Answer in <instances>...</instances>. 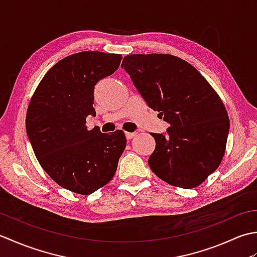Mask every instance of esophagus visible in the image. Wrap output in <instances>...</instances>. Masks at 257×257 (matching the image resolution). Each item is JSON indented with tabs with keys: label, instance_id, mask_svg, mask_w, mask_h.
I'll return each mask as SVG.
<instances>
[{
	"label": "esophagus",
	"instance_id": "esophagus-1",
	"mask_svg": "<svg viewBox=\"0 0 257 257\" xmlns=\"http://www.w3.org/2000/svg\"><path fill=\"white\" fill-rule=\"evenodd\" d=\"M124 135H125V138H127L128 140L133 139V138L135 137V136H136V134H135V133H125Z\"/></svg>",
	"mask_w": 257,
	"mask_h": 257
}]
</instances>
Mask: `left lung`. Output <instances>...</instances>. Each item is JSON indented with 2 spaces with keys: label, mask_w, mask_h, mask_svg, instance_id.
Here are the masks:
<instances>
[{
  "label": "left lung",
  "mask_w": 257,
  "mask_h": 257,
  "mask_svg": "<svg viewBox=\"0 0 257 257\" xmlns=\"http://www.w3.org/2000/svg\"><path fill=\"white\" fill-rule=\"evenodd\" d=\"M121 67L148 106L170 124L167 135L151 134L152 172L183 189L203 183L219 168L230 130L220 96L198 69L170 54L127 55Z\"/></svg>",
  "instance_id": "left-lung-1"
}]
</instances>
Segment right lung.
I'll return each mask as SVG.
<instances>
[{
    "mask_svg": "<svg viewBox=\"0 0 257 257\" xmlns=\"http://www.w3.org/2000/svg\"><path fill=\"white\" fill-rule=\"evenodd\" d=\"M120 54L86 51L63 58L48 70L33 94L26 133L41 167L62 188L88 195L107 184L125 148L122 130L87 129L96 111L94 88L121 62Z\"/></svg>",
    "mask_w": 257,
    "mask_h": 257,
    "instance_id": "right-lung-1",
    "label": "right lung"
}]
</instances>
